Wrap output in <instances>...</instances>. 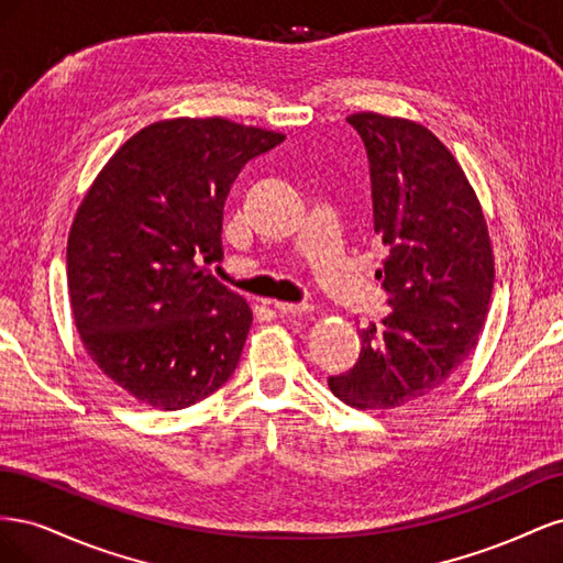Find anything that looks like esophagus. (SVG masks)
Returning <instances> with one entry per match:
<instances>
[{
	"instance_id": "obj_1",
	"label": "esophagus",
	"mask_w": 563,
	"mask_h": 563,
	"mask_svg": "<svg viewBox=\"0 0 563 563\" xmlns=\"http://www.w3.org/2000/svg\"><path fill=\"white\" fill-rule=\"evenodd\" d=\"M275 308L286 314V317H305L312 312V305H305V302H275Z\"/></svg>"
}]
</instances>
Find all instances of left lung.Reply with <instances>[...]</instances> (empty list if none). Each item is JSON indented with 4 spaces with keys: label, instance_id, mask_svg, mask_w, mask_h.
I'll return each instance as SVG.
<instances>
[{
    "label": "left lung",
    "instance_id": "1",
    "mask_svg": "<svg viewBox=\"0 0 563 563\" xmlns=\"http://www.w3.org/2000/svg\"><path fill=\"white\" fill-rule=\"evenodd\" d=\"M371 164L376 272L391 312L360 331V362L329 378L360 411H391L444 385L476 347L496 279L482 203L463 166L418 122L356 112Z\"/></svg>",
    "mask_w": 563,
    "mask_h": 563
}]
</instances>
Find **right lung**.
I'll use <instances>...</instances> for the list:
<instances>
[{
	"label": "right lung",
	"mask_w": 563,
	"mask_h": 563,
	"mask_svg": "<svg viewBox=\"0 0 563 563\" xmlns=\"http://www.w3.org/2000/svg\"><path fill=\"white\" fill-rule=\"evenodd\" d=\"M286 139L223 117L141 129L84 195L67 236L81 345L133 399L187 408L228 383L253 321L207 265L223 258V207L242 166Z\"/></svg>",
	"instance_id": "add662e5"
}]
</instances>
